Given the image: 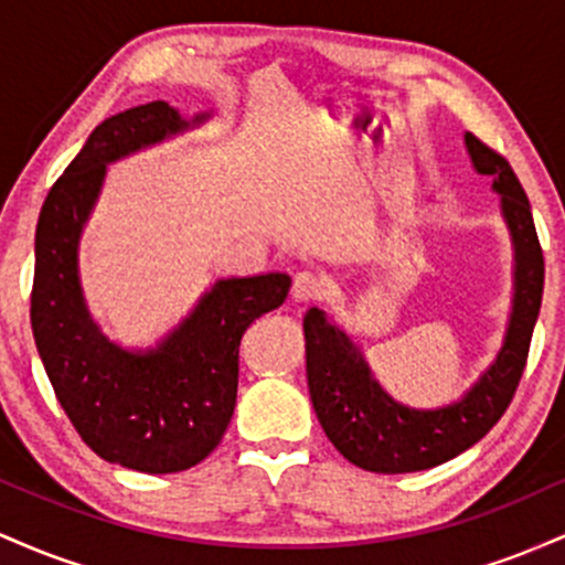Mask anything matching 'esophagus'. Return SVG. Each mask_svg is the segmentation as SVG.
<instances>
[{
  "mask_svg": "<svg viewBox=\"0 0 565 565\" xmlns=\"http://www.w3.org/2000/svg\"><path fill=\"white\" fill-rule=\"evenodd\" d=\"M327 295V281L321 276L310 274V270H302V274L295 276L291 281V300L297 302H310V300H321Z\"/></svg>",
  "mask_w": 565,
  "mask_h": 565,
  "instance_id": "esophagus-1",
  "label": "esophagus"
}]
</instances>
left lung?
Instances as JSON below:
<instances>
[{
    "label": "left lung",
    "instance_id": "8db88e82",
    "mask_svg": "<svg viewBox=\"0 0 565 565\" xmlns=\"http://www.w3.org/2000/svg\"><path fill=\"white\" fill-rule=\"evenodd\" d=\"M465 148L476 172L491 174V191L499 193V212L515 257L504 342L470 391L438 408L401 404L374 377L364 350L321 308H310L302 319L305 366L316 417L334 449L369 472L427 470L470 449L499 423L526 369L544 289V257L534 217L508 159L470 132H465Z\"/></svg>",
    "mask_w": 565,
    "mask_h": 565
}]
</instances>
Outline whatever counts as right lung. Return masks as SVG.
Listing matches in <instances>:
<instances>
[{"label":"right lung","mask_w":565,"mask_h":565,"mask_svg":"<svg viewBox=\"0 0 565 565\" xmlns=\"http://www.w3.org/2000/svg\"><path fill=\"white\" fill-rule=\"evenodd\" d=\"M170 103L97 125L44 199L34 238L31 329L53 391L84 444L106 462L164 476L199 465L223 438L238 387V345L252 321L287 300V274L217 278L153 348L108 340L89 313L79 242L114 161L204 125Z\"/></svg>","instance_id":"right-lung-1"}]
</instances>
